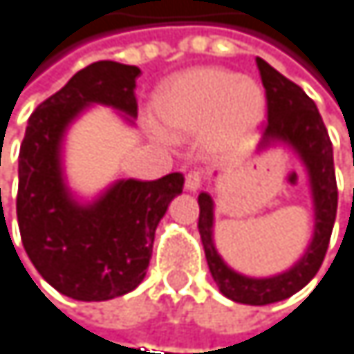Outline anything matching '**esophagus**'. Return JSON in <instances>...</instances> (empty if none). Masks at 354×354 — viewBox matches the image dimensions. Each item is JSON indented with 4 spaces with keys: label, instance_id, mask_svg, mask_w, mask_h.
I'll list each match as a JSON object with an SVG mask.
<instances>
[{
    "label": "esophagus",
    "instance_id": "1",
    "mask_svg": "<svg viewBox=\"0 0 354 354\" xmlns=\"http://www.w3.org/2000/svg\"><path fill=\"white\" fill-rule=\"evenodd\" d=\"M201 185H203V176H201V171H189V174H187V180H185L187 191L195 193V191L201 189Z\"/></svg>",
    "mask_w": 354,
    "mask_h": 354
}]
</instances>
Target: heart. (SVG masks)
<instances>
[{"label": "heart", "mask_w": 354, "mask_h": 354, "mask_svg": "<svg viewBox=\"0 0 354 354\" xmlns=\"http://www.w3.org/2000/svg\"><path fill=\"white\" fill-rule=\"evenodd\" d=\"M163 136L199 134L209 157L245 151L264 119V90L252 77L222 66H193L163 82L153 100Z\"/></svg>", "instance_id": "1"}]
</instances>
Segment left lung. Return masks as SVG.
I'll use <instances>...</instances> for the list:
<instances>
[{"mask_svg": "<svg viewBox=\"0 0 354 354\" xmlns=\"http://www.w3.org/2000/svg\"><path fill=\"white\" fill-rule=\"evenodd\" d=\"M262 86L266 92L268 123L262 132L258 153L272 147H288L300 159L306 169L310 199H313V237L300 260L288 270L272 277H248L237 272L222 260L214 243V197L209 193L199 195V235L205 250V260L218 290L233 302L264 306L286 300L300 292L317 270L327 252L332 237L336 209H338V187L334 171V149L327 136L323 119L315 102L306 92L290 82L279 71H274L266 60L256 58Z\"/></svg>", "mask_w": 354, "mask_h": 354, "instance_id": "left-lung-1", "label": "left lung"}]
</instances>
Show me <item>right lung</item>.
<instances>
[{"instance_id": "obj_1", "label": "right lung", "mask_w": 354, "mask_h": 354, "mask_svg": "<svg viewBox=\"0 0 354 354\" xmlns=\"http://www.w3.org/2000/svg\"><path fill=\"white\" fill-rule=\"evenodd\" d=\"M138 75V66L113 60L82 68L33 111L20 145L16 216L24 252L73 300L102 302L142 283L157 224L185 187L180 171L159 180L119 178L82 201L66 185L62 145L71 123L102 104L134 125Z\"/></svg>"}]
</instances>
